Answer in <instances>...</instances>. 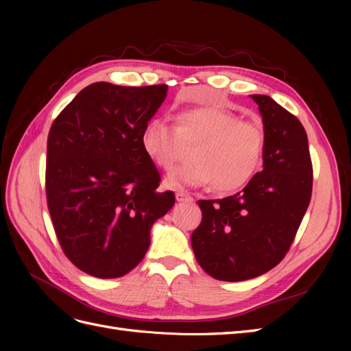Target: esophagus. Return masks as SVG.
Listing matches in <instances>:
<instances>
[{
  "label": "esophagus",
  "instance_id": "34e87169",
  "mask_svg": "<svg viewBox=\"0 0 351 351\" xmlns=\"http://www.w3.org/2000/svg\"><path fill=\"white\" fill-rule=\"evenodd\" d=\"M176 199L177 202H192L193 197L190 196V193L184 192V190H178V192L176 193Z\"/></svg>",
  "mask_w": 351,
  "mask_h": 351
}]
</instances>
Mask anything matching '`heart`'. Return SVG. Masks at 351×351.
I'll list each match as a JSON object with an SVG mask.
<instances>
[{"label":"heart","mask_w":351,"mask_h":351,"mask_svg":"<svg viewBox=\"0 0 351 351\" xmlns=\"http://www.w3.org/2000/svg\"><path fill=\"white\" fill-rule=\"evenodd\" d=\"M141 143L147 158L164 171L173 169L193 147V162L177 168L165 186L178 189L212 183L218 192H234L259 171L265 152V132L254 121H243L232 111L199 105L182 110L176 127L161 119L143 125Z\"/></svg>","instance_id":"1"}]
</instances>
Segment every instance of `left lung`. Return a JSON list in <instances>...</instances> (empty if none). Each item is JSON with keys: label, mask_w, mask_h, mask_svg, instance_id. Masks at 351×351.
Segmentation results:
<instances>
[{"label": "left lung", "mask_w": 351, "mask_h": 351, "mask_svg": "<svg viewBox=\"0 0 351 351\" xmlns=\"http://www.w3.org/2000/svg\"><path fill=\"white\" fill-rule=\"evenodd\" d=\"M265 132L263 169L241 192L199 200L192 234L197 263L219 281L256 278L290 249L312 196V161L302 123L268 95H250Z\"/></svg>", "instance_id": "1"}]
</instances>
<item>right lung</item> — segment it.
<instances>
[{
    "instance_id": "add662e5",
    "label": "right lung",
    "mask_w": 351,
    "mask_h": 351,
    "mask_svg": "<svg viewBox=\"0 0 351 351\" xmlns=\"http://www.w3.org/2000/svg\"><path fill=\"white\" fill-rule=\"evenodd\" d=\"M167 84L82 89L52 123L47 199L66 256L97 278H119L139 263L154 222L174 206L158 192L155 164L141 134L167 98Z\"/></svg>"
}]
</instances>
